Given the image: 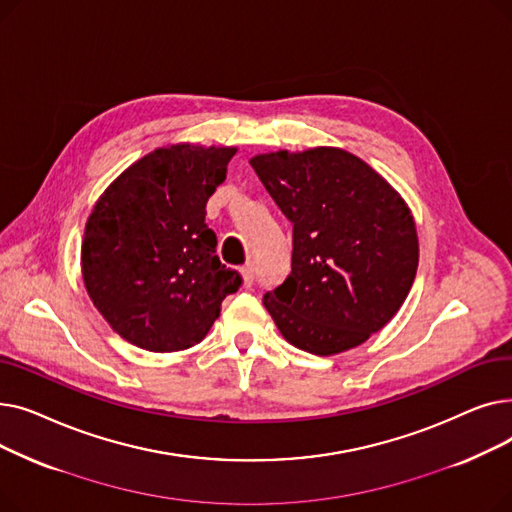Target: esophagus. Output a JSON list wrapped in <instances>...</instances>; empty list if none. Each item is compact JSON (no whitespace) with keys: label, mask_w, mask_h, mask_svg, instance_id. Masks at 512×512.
Returning <instances> with one entry per match:
<instances>
[{"label":"esophagus","mask_w":512,"mask_h":512,"mask_svg":"<svg viewBox=\"0 0 512 512\" xmlns=\"http://www.w3.org/2000/svg\"><path fill=\"white\" fill-rule=\"evenodd\" d=\"M240 272H242V278H245L247 286H251L255 282V263L253 261H249L245 267H242Z\"/></svg>","instance_id":"1"}]
</instances>
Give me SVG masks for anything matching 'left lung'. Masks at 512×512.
Instances as JSON below:
<instances>
[{
	"instance_id": "obj_1",
	"label": "left lung",
	"mask_w": 512,
	"mask_h": 512,
	"mask_svg": "<svg viewBox=\"0 0 512 512\" xmlns=\"http://www.w3.org/2000/svg\"><path fill=\"white\" fill-rule=\"evenodd\" d=\"M251 166L292 224V270L263 294L278 330L319 357L363 344L396 315L417 274L407 203L334 147L263 153Z\"/></svg>"
}]
</instances>
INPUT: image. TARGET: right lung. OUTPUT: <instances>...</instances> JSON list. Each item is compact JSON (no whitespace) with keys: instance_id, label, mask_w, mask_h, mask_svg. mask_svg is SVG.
Listing matches in <instances>:
<instances>
[{"instance_id":"obj_1","label":"right lung","mask_w":512,"mask_h":512,"mask_svg":"<svg viewBox=\"0 0 512 512\" xmlns=\"http://www.w3.org/2000/svg\"><path fill=\"white\" fill-rule=\"evenodd\" d=\"M234 147H161L99 197L83 240V280L124 340L172 353L205 338L242 278L215 255L205 205Z\"/></svg>"}]
</instances>
